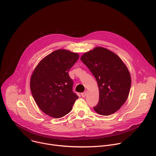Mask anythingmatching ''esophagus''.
I'll return each instance as SVG.
<instances>
[{"mask_svg":"<svg viewBox=\"0 0 156 156\" xmlns=\"http://www.w3.org/2000/svg\"><path fill=\"white\" fill-rule=\"evenodd\" d=\"M81 94V96H82L83 98H84V97L86 96L87 93H86V91H85V92H84V93H82Z\"/></svg>","mask_w":156,"mask_h":156,"instance_id":"obj_1","label":"esophagus"}]
</instances>
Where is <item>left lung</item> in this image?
<instances>
[{
	"label": "left lung",
	"mask_w": 156,
	"mask_h": 156,
	"mask_svg": "<svg viewBox=\"0 0 156 156\" xmlns=\"http://www.w3.org/2000/svg\"><path fill=\"white\" fill-rule=\"evenodd\" d=\"M81 60L87 66L98 82L99 100L94 110L101 115L115 113L126 102L130 90L129 72L115 53L96 47L84 53Z\"/></svg>",
	"instance_id": "1"
}]
</instances>
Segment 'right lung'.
I'll use <instances>...</instances> for the list:
<instances>
[{"label":"right lung","instance_id":"right-lung-1","mask_svg":"<svg viewBox=\"0 0 156 156\" xmlns=\"http://www.w3.org/2000/svg\"><path fill=\"white\" fill-rule=\"evenodd\" d=\"M79 58L77 53L58 49L42 58L30 80L33 97L42 112L59 119L72 109L78 96L73 92L69 70Z\"/></svg>","mask_w":156,"mask_h":156}]
</instances>
